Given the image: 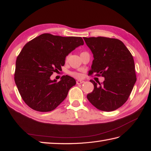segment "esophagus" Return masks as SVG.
<instances>
[{
  "mask_svg": "<svg viewBox=\"0 0 151 151\" xmlns=\"http://www.w3.org/2000/svg\"><path fill=\"white\" fill-rule=\"evenodd\" d=\"M84 82V81H81V80H77V81H76V84H81Z\"/></svg>",
  "mask_w": 151,
  "mask_h": 151,
  "instance_id": "34e87169",
  "label": "esophagus"
}]
</instances>
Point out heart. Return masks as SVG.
Returning <instances> with one entry per match:
<instances>
[{
	"label": "heart",
	"instance_id": "b5f03b06",
	"mask_svg": "<svg viewBox=\"0 0 151 151\" xmlns=\"http://www.w3.org/2000/svg\"><path fill=\"white\" fill-rule=\"evenodd\" d=\"M67 60H68V57H66L65 60L67 61ZM69 74H70V75H71L75 78H81L82 76L81 74L79 73H77V72H70Z\"/></svg>",
	"mask_w": 151,
	"mask_h": 151
}]
</instances>
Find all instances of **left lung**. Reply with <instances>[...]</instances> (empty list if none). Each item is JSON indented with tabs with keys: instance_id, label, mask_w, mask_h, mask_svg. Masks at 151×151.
<instances>
[{
	"instance_id": "1",
	"label": "left lung",
	"mask_w": 151,
	"mask_h": 151,
	"mask_svg": "<svg viewBox=\"0 0 151 151\" xmlns=\"http://www.w3.org/2000/svg\"><path fill=\"white\" fill-rule=\"evenodd\" d=\"M93 54L89 75L104 78L99 85L93 80L94 89L88 93V101L102 111H111L128 100L136 82L133 56L121 41L105 37H84Z\"/></svg>"
}]
</instances>
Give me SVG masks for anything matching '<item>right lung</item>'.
Segmentation results:
<instances>
[{"mask_svg": "<svg viewBox=\"0 0 151 151\" xmlns=\"http://www.w3.org/2000/svg\"><path fill=\"white\" fill-rule=\"evenodd\" d=\"M83 45L81 37L50 34H41L25 45L16 60L14 79L28 106L38 111H50L64 101L76 81L65 75L57 82L50 76L62 70L65 57Z\"/></svg>", "mask_w": 151, "mask_h": 151, "instance_id": "obj_1", "label": "right lung"}]
</instances>
